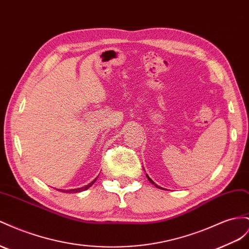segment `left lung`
<instances>
[{
	"mask_svg": "<svg viewBox=\"0 0 249 249\" xmlns=\"http://www.w3.org/2000/svg\"><path fill=\"white\" fill-rule=\"evenodd\" d=\"M146 177H147V179H149V181H150V182H151V183H152V184H154V185H155V186H156V187H158V189H161V187H160V186H159V185H157V184H156V183H154V181H153V180H152V179H151V178H150V177H149V176H147V175H146Z\"/></svg>",
	"mask_w": 249,
	"mask_h": 249,
	"instance_id": "obj_1",
	"label": "left lung"
}]
</instances>
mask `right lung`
<instances>
[{
    "mask_svg": "<svg viewBox=\"0 0 249 249\" xmlns=\"http://www.w3.org/2000/svg\"><path fill=\"white\" fill-rule=\"evenodd\" d=\"M97 179V178H96ZM96 179H94L91 183H89L88 185H86V186H83V187H79V189H74V190H69V191H66V193H79V192H82V191H85V190H87V189H89V187L91 186V185H93V183L95 182L96 181Z\"/></svg>",
    "mask_w": 249,
    "mask_h": 249,
    "instance_id": "right-lung-1",
    "label": "right lung"
}]
</instances>
